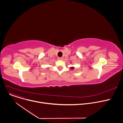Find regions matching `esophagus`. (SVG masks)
<instances>
[{
	"label": "esophagus",
	"instance_id": "esophagus-1",
	"mask_svg": "<svg viewBox=\"0 0 123 123\" xmlns=\"http://www.w3.org/2000/svg\"><path fill=\"white\" fill-rule=\"evenodd\" d=\"M58 60H63V57H58Z\"/></svg>",
	"mask_w": 123,
	"mask_h": 123
}]
</instances>
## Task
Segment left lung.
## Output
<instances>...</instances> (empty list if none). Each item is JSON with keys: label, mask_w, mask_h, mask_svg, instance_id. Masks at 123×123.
<instances>
[{"label": "left lung", "mask_w": 123, "mask_h": 123, "mask_svg": "<svg viewBox=\"0 0 123 123\" xmlns=\"http://www.w3.org/2000/svg\"><path fill=\"white\" fill-rule=\"evenodd\" d=\"M74 68V67H71V68H72V69H73Z\"/></svg>", "instance_id": "obj_1"}]
</instances>
